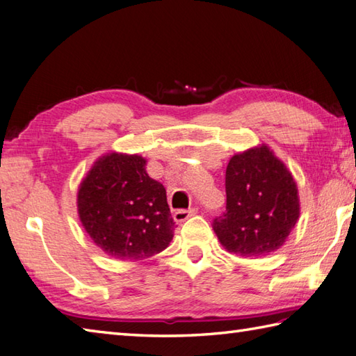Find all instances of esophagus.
I'll list each match as a JSON object with an SVG mask.
<instances>
[{
    "mask_svg": "<svg viewBox=\"0 0 356 356\" xmlns=\"http://www.w3.org/2000/svg\"><path fill=\"white\" fill-rule=\"evenodd\" d=\"M197 213V208H188V210H177L174 213V220L176 222H185L190 218H193L194 214Z\"/></svg>",
    "mask_w": 356,
    "mask_h": 356,
    "instance_id": "obj_1",
    "label": "esophagus"
}]
</instances>
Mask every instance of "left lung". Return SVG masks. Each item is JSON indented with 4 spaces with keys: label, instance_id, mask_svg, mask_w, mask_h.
I'll return each instance as SVG.
<instances>
[{
    "label": "left lung",
    "instance_id": "left-lung-1",
    "mask_svg": "<svg viewBox=\"0 0 356 356\" xmlns=\"http://www.w3.org/2000/svg\"><path fill=\"white\" fill-rule=\"evenodd\" d=\"M225 193V211L213 220V229L229 253L261 257L284 245L299 218L298 188L268 146L232 157Z\"/></svg>",
    "mask_w": 356,
    "mask_h": 356
}]
</instances>
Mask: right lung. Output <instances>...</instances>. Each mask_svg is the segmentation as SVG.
<instances>
[{"label": "right lung", "mask_w": 356, "mask_h": 356, "mask_svg": "<svg viewBox=\"0 0 356 356\" xmlns=\"http://www.w3.org/2000/svg\"><path fill=\"white\" fill-rule=\"evenodd\" d=\"M140 156L111 152L97 160L79 190L83 227L104 253L137 261L162 252L176 222L166 190L145 170Z\"/></svg>", "instance_id": "1"}]
</instances>
